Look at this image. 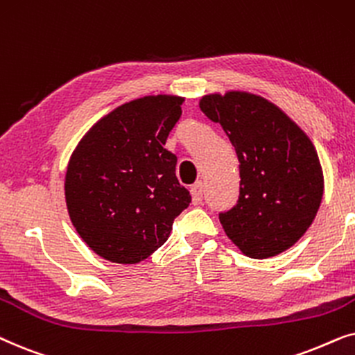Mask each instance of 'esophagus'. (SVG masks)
<instances>
[{
  "label": "esophagus",
  "mask_w": 355,
  "mask_h": 355,
  "mask_svg": "<svg viewBox=\"0 0 355 355\" xmlns=\"http://www.w3.org/2000/svg\"><path fill=\"white\" fill-rule=\"evenodd\" d=\"M202 182H196L195 185L191 187V200H193V205H201L202 201Z\"/></svg>",
  "instance_id": "esophagus-1"
}]
</instances>
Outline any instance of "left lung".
Masks as SVG:
<instances>
[{"label": "left lung", "instance_id": "obj_1", "mask_svg": "<svg viewBox=\"0 0 355 355\" xmlns=\"http://www.w3.org/2000/svg\"><path fill=\"white\" fill-rule=\"evenodd\" d=\"M200 108L224 128L240 162L239 201L219 214L225 235L254 259L289 250L309 230L323 198L313 143L279 107L257 94H207Z\"/></svg>", "mask_w": 355, "mask_h": 355}]
</instances>
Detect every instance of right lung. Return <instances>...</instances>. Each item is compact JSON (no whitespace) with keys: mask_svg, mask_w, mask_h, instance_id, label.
<instances>
[{"mask_svg":"<svg viewBox=\"0 0 355 355\" xmlns=\"http://www.w3.org/2000/svg\"><path fill=\"white\" fill-rule=\"evenodd\" d=\"M178 96H146L102 116L76 146L64 177L69 219L103 259L136 264L165 243L191 202L164 148L178 118Z\"/></svg>","mask_w":355,"mask_h":355,"instance_id":"add662e5","label":"right lung"}]
</instances>
